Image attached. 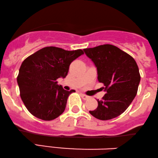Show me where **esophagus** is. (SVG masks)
Masks as SVG:
<instances>
[{"instance_id":"1","label":"esophagus","mask_w":158,"mask_h":158,"mask_svg":"<svg viewBox=\"0 0 158 158\" xmlns=\"http://www.w3.org/2000/svg\"><path fill=\"white\" fill-rule=\"evenodd\" d=\"M81 96H82V98L84 100H88L89 98V96L86 95V94H81Z\"/></svg>"}]
</instances>
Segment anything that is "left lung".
<instances>
[{
    "label": "left lung",
    "mask_w": 158,
    "mask_h": 158,
    "mask_svg": "<svg viewBox=\"0 0 158 158\" xmlns=\"http://www.w3.org/2000/svg\"><path fill=\"white\" fill-rule=\"evenodd\" d=\"M98 69V79L107 93L98 100L97 109L89 111L94 118L107 120L120 115L136 96L140 75L131 55L111 44L84 49Z\"/></svg>",
    "instance_id": "1"
}]
</instances>
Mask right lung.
<instances>
[{"label":"right lung","mask_w":158,"mask_h":158,"mask_svg":"<svg viewBox=\"0 0 158 158\" xmlns=\"http://www.w3.org/2000/svg\"><path fill=\"white\" fill-rule=\"evenodd\" d=\"M83 54L82 49L46 46L23 61L17 81L22 101L32 115L52 120L64 112L69 95L75 91L64 89L57 80L66 77L71 63Z\"/></svg>","instance_id":"add662e5"}]
</instances>
